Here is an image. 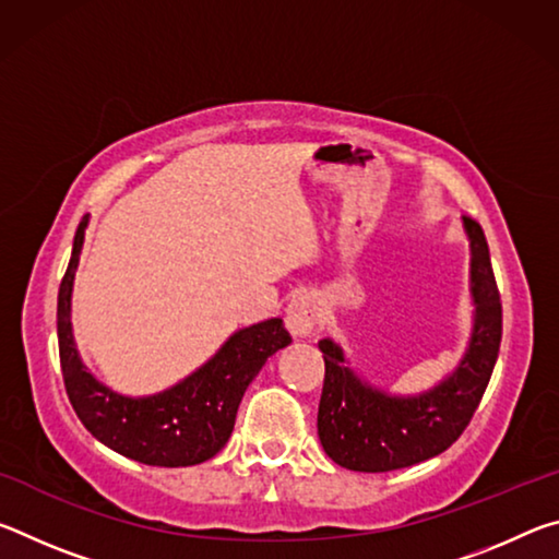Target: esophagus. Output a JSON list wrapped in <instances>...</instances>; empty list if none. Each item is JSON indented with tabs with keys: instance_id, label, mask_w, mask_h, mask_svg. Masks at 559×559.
I'll return each instance as SVG.
<instances>
[{
	"instance_id": "esophagus-1",
	"label": "esophagus",
	"mask_w": 559,
	"mask_h": 559,
	"mask_svg": "<svg viewBox=\"0 0 559 559\" xmlns=\"http://www.w3.org/2000/svg\"><path fill=\"white\" fill-rule=\"evenodd\" d=\"M318 323V302L310 296L290 300L286 308V328L293 337H308Z\"/></svg>"
}]
</instances>
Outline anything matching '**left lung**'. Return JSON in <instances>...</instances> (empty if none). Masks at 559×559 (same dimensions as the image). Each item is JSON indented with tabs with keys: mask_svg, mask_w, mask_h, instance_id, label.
I'll return each mask as SVG.
<instances>
[{
	"mask_svg": "<svg viewBox=\"0 0 559 559\" xmlns=\"http://www.w3.org/2000/svg\"><path fill=\"white\" fill-rule=\"evenodd\" d=\"M471 243V298L476 306L466 355L447 380L421 394H386L349 370L343 347L320 340L325 359L318 406V437L337 466L384 473L439 456L468 427L493 374L503 308L496 286L486 234L463 216Z\"/></svg>",
	"mask_w": 559,
	"mask_h": 559,
	"instance_id": "obj_1",
	"label": "left lung"
}]
</instances>
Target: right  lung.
<instances>
[{"label": "right lung", "mask_w": 559, "mask_h": 559, "mask_svg": "<svg viewBox=\"0 0 559 559\" xmlns=\"http://www.w3.org/2000/svg\"><path fill=\"white\" fill-rule=\"evenodd\" d=\"M86 226L88 214L75 229L56 310L61 372L73 412L100 443L147 466H194L216 456L231 437L246 386L273 353L290 345L283 320L271 318L234 333L210 362L165 392L116 394L88 372L73 343L71 293Z\"/></svg>", "instance_id": "right-lung-1"}]
</instances>
